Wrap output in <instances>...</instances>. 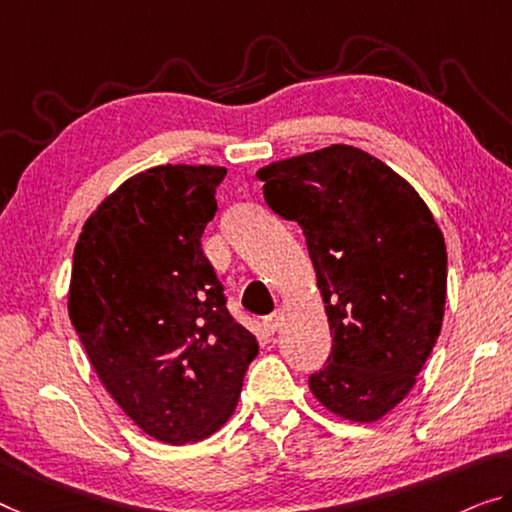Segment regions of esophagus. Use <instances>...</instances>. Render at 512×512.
Segmentation results:
<instances>
[{
  "instance_id": "esophagus-1",
  "label": "esophagus",
  "mask_w": 512,
  "mask_h": 512,
  "mask_svg": "<svg viewBox=\"0 0 512 512\" xmlns=\"http://www.w3.org/2000/svg\"><path fill=\"white\" fill-rule=\"evenodd\" d=\"M281 322H283V311H274L270 316L263 318V329L267 334H274L281 327Z\"/></svg>"
}]
</instances>
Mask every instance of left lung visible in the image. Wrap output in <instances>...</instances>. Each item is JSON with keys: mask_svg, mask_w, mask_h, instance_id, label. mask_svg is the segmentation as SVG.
<instances>
[{"mask_svg": "<svg viewBox=\"0 0 512 512\" xmlns=\"http://www.w3.org/2000/svg\"><path fill=\"white\" fill-rule=\"evenodd\" d=\"M256 176L267 206L302 226L334 334L311 393L341 419H382L442 332L446 245L435 217L405 178L355 146L288 157Z\"/></svg>", "mask_w": 512, "mask_h": 512, "instance_id": "left-lung-1", "label": "left lung"}]
</instances>
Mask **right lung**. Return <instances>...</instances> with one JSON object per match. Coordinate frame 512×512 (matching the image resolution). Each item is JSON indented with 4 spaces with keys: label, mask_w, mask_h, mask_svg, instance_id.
Returning a JSON list of instances; mask_svg holds the SVG:
<instances>
[{
    "label": "right lung",
    "mask_w": 512,
    "mask_h": 512,
    "mask_svg": "<svg viewBox=\"0 0 512 512\" xmlns=\"http://www.w3.org/2000/svg\"><path fill=\"white\" fill-rule=\"evenodd\" d=\"M224 176L208 164L141 171L100 203L75 245V332L109 396L164 444L222 428L258 355L201 249Z\"/></svg>",
    "instance_id": "1"
}]
</instances>
